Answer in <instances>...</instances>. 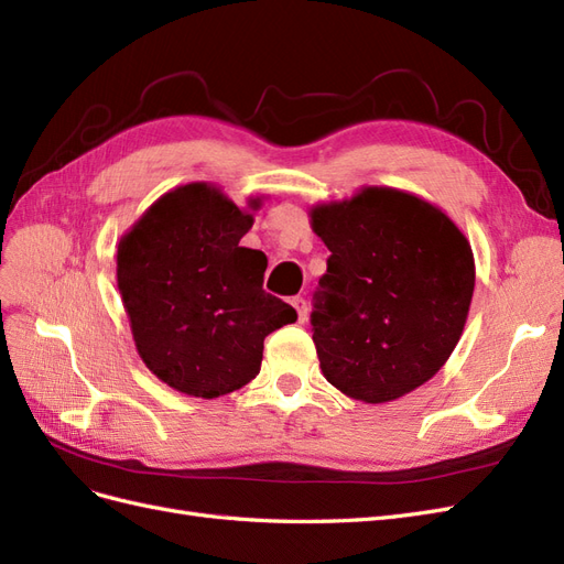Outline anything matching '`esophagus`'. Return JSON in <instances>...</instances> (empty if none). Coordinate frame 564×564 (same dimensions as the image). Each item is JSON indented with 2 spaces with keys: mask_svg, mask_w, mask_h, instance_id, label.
I'll return each mask as SVG.
<instances>
[{
  "mask_svg": "<svg viewBox=\"0 0 564 564\" xmlns=\"http://www.w3.org/2000/svg\"><path fill=\"white\" fill-rule=\"evenodd\" d=\"M292 305L296 308V313H299V319H301V322L308 319V301H305L303 296H294V299H292Z\"/></svg>",
  "mask_w": 564,
  "mask_h": 564,
  "instance_id": "34e87169",
  "label": "esophagus"
}]
</instances>
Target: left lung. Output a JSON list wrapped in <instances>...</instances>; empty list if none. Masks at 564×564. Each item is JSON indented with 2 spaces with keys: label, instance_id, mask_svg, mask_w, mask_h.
I'll use <instances>...</instances> for the list:
<instances>
[{
  "label": "left lung",
  "instance_id": "left-lung-1",
  "mask_svg": "<svg viewBox=\"0 0 564 564\" xmlns=\"http://www.w3.org/2000/svg\"><path fill=\"white\" fill-rule=\"evenodd\" d=\"M311 226L332 251L311 315L324 379L367 404L431 381L470 308L466 235L435 204L383 185L315 204Z\"/></svg>",
  "mask_w": 564,
  "mask_h": 564
}]
</instances>
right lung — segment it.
<instances>
[{"mask_svg":"<svg viewBox=\"0 0 564 564\" xmlns=\"http://www.w3.org/2000/svg\"><path fill=\"white\" fill-rule=\"evenodd\" d=\"M247 209L212 183H185L152 202L117 245V286L133 344L160 381L214 400L261 369L263 338L296 311L263 292L265 253L240 247Z\"/></svg>","mask_w":564,"mask_h":564,"instance_id":"add662e5","label":"right lung"}]
</instances>
